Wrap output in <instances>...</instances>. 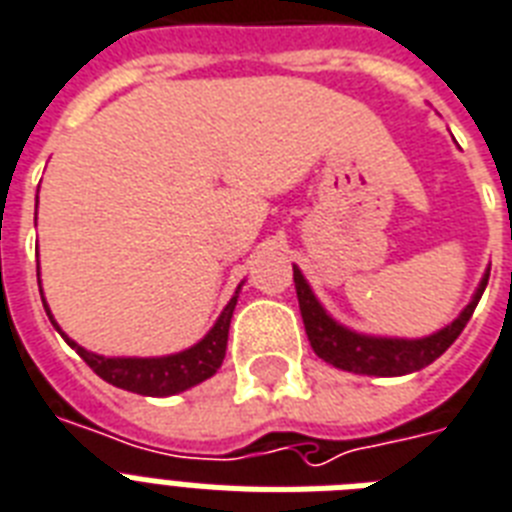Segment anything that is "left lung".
Listing matches in <instances>:
<instances>
[{"label":"left lung","mask_w":512,"mask_h":512,"mask_svg":"<svg viewBox=\"0 0 512 512\" xmlns=\"http://www.w3.org/2000/svg\"><path fill=\"white\" fill-rule=\"evenodd\" d=\"M293 282H296V296L306 335H309L314 354L322 362L338 367V370L354 372V375L396 378V375H410V372L428 367L457 341V335L463 333L470 314L484 296L486 282H489V267H486L476 293L463 312L457 314L449 325L431 335H423V338H391V335H370L351 330V327L335 320L333 314L320 304V298L314 296L312 285L296 264H293Z\"/></svg>","instance_id":"left-lung-1"}]
</instances>
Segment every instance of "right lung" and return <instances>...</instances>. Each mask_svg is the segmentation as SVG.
<instances>
[{
	"mask_svg": "<svg viewBox=\"0 0 512 512\" xmlns=\"http://www.w3.org/2000/svg\"><path fill=\"white\" fill-rule=\"evenodd\" d=\"M36 206H39V195H36ZM36 277H39V267H36ZM243 282L237 285L235 296L227 301L222 314L216 317L214 327H211L198 343H192L190 349L177 351V354H166V357H105V354H94V351L84 349V346H79L73 338H68V335L63 333V327L57 325L52 312H49L47 301H44V290L42 301L44 309H47L49 322L55 325L57 333L63 335L65 343H68L71 349L79 351V357L84 359L102 380H108V383H113L116 388H124V391H132V394L174 396L187 391V388L198 386L203 380H208L211 375H216L219 367H222L224 354H227L230 320L232 312H235L237 296H240V290H243Z\"/></svg>",
	"mask_w": 512,
	"mask_h": 512,
	"instance_id": "right-lung-1",
	"label": "right lung"
}]
</instances>
